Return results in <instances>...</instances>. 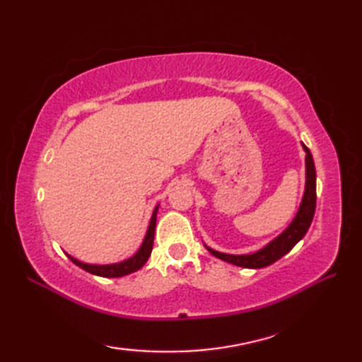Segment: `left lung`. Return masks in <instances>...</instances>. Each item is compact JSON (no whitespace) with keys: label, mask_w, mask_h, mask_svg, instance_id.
<instances>
[{"label":"left lung","mask_w":362,"mask_h":362,"mask_svg":"<svg viewBox=\"0 0 362 362\" xmlns=\"http://www.w3.org/2000/svg\"><path fill=\"white\" fill-rule=\"evenodd\" d=\"M302 146L306 152L305 194L296 218L291 222L289 227L284 230L281 235L276 236L274 241H271L267 245H264L263 249L255 253H249V255H230V253H221L218 250L206 247L211 255L240 267L261 269L275 263V261L280 259L283 255H286V253L306 235L313 222L314 211H316V168H314V160L310 149L306 148L303 143Z\"/></svg>","instance_id":"obj_1"}]
</instances>
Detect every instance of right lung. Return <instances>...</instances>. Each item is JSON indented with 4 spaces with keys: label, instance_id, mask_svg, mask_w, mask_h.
Returning a JSON list of instances; mask_svg holds the SVG:
<instances>
[{
    "label": "right lung",
    "instance_id": "right-lung-1",
    "mask_svg": "<svg viewBox=\"0 0 362 362\" xmlns=\"http://www.w3.org/2000/svg\"><path fill=\"white\" fill-rule=\"evenodd\" d=\"M157 210H158V205L156 206V210L152 213V218L149 222V227H148V232H146L144 236V241L141 244V247L138 249V252L132 258L121 261V263H115V264H87V263H82V261L73 258L71 255L66 257L70 258L76 266H79L83 271H87L93 275L98 276H107V279H112V276H122V275H127V274H132L138 269L143 267L146 261H148L151 252H152V245H153V233H156V222H157Z\"/></svg>",
    "mask_w": 362,
    "mask_h": 362
}]
</instances>
